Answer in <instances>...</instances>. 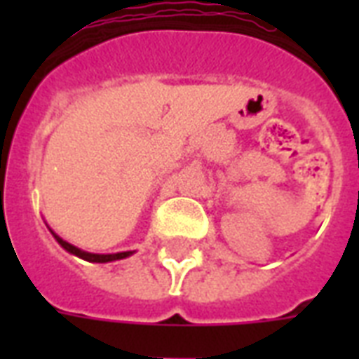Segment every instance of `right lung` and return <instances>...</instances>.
<instances>
[{
    "label": "right lung",
    "mask_w": 359,
    "mask_h": 359,
    "mask_svg": "<svg viewBox=\"0 0 359 359\" xmlns=\"http://www.w3.org/2000/svg\"><path fill=\"white\" fill-rule=\"evenodd\" d=\"M53 238L57 240L59 244H61V248H65V250L69 251V253H72V255L80 257V259H83V261H89V262H111V261H119V259H126V257L132 255V251H121V253H108V255H100V253H89V251H83L80 250V248H76V245L69 244L67 240L59 238L55 233L52 231Z\"/></svg>",
    "instance_id": "right-lung-1"
}]
</instances>
